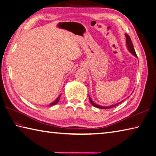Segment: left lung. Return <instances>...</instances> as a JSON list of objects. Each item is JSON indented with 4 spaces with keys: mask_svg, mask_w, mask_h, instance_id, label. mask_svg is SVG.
Segmentation results:
<instances>
[{
    "mask_svg": "<svg viewBox=\"0 0 156 156\" xmlns=\"http://www.w3.org/2000/svg\"><path fill=\"white\" fill-rule=\"evenodd\" d=\"M125 36H126V47H127V48H128V50H129V51L130 52V53L131 54L133 55L134 56L136 57L137 58L136 52H135V48H134V47H133V44H132V41H131V39H130V36H129V35H128V34H125ZM88 97H89V101H90V103H91V104H92L94 107H95V108H99V109H104L114 108V107L118 105L119 104V103H120L121 102L123 101H122L121 102L117 103H115V104L107 106V107H105V106L104 107V106H101V105H99L96 104V103H94L93 101V100L91 99V98H90L89 95H88ZM124 100H125V99H124Z\"/></svg>",
    "mask_w": 156,
    "mask_h": 156,
    "instance_id": "obj_1",
    "label": "left lung"
}]
</instances>
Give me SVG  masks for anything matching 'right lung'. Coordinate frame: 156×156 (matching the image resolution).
I'll return each mask as SVG.
<instances>
[{
	"label": "right lung",
	"instance_id": "obj_1",
	"mask_svg": "<svg viewBox=\"0 0 156 156\" xmlns=\"http://www.w3.org/2000/svg\"><path fill=\"white\" fill-rule=\"evenodd\" d=\"M60 97H61V94L60 95L57 97V99L55 101H53V102H52V103H51L49 105H48V106H53V105H56L57 103L59 102V99H60Z\"/></svg>",
	"mask_w": 156,
	"mask_h": 156
}]
</instances>
